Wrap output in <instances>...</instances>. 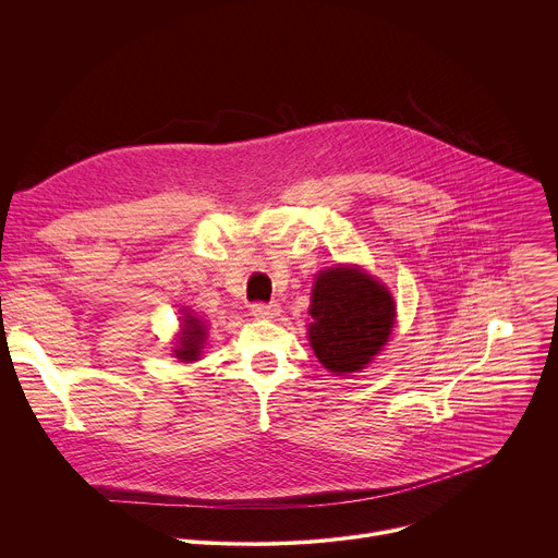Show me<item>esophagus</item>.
Here are the masks:
<instances>
[{"label":"esophagus","mask_w":558,"mask_h":558,"mask_svg":"<svg viewBox=\"0 0 558 558\" xmlns=\"http://www.w3.org/2000/svg\"><path fill=\"white\" fill-rule=\"evenodd\" d=\"M252 313L256 317H276L280 313V306L276 302H254Z\"/></svg>","instance_id":"obj_1"}]
</instances>
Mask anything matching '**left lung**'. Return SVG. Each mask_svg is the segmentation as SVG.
Masks as SVG:
<instances>
[{"label":"left lung","mask_w":558,"mask_h":558,"mask_svg":"<svg viewBox=\"0 0 558 558\" xmlns=\"http://www.w3.org/2000/svg\"><path fill=\"white\" fill-rule=\"evenodd\" d=\"M308 342L329 371L344 375L364 368L390 336L395 304L390 293L362 269L331 267L311 293Z\"/></svg>","instance_id":"8db88e82"}]
</instances>
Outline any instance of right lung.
I'll return each mask as SVG.
<instances>
[{"mask_svg":"<svg viewBox=\"0 0 558 558\" xmlns=\"http://www.w3.org/2000/svg\"><path fill=\"white\" fill-rule=\"evenodd\" d=\"M203 340H205V327H203V323L198 320V317L187 315L185 329H183V336H181V347L174 349V351H177V357H181V360H185V362L196 360L198 353H201V349H203V347H201Z\"/></svg>","mask_w":558,"mask_h":558,"instance_id":"add662e5","label":"right lung"}]
</instances>
